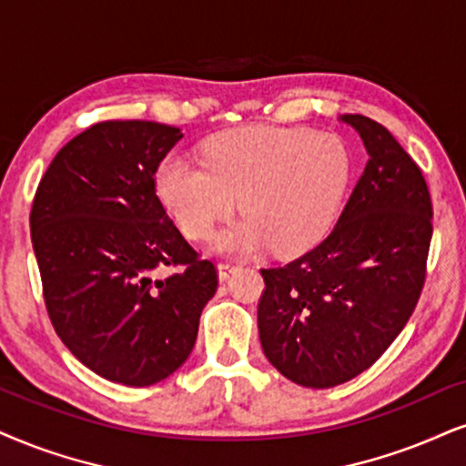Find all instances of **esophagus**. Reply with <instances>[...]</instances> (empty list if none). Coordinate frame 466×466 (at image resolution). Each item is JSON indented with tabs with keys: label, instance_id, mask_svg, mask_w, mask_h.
<instances>
[{
	"label": "esophagus",
	"instance_id": "esophagus-1",
	"mask_svg": "<svg viewBox=\"0 0 466 466\" xmlns=\"http://www.w3.org/2000/svg\"><path fill=\"white\" fill-rule=\"evenodd\" d=\"M233 269H235L233 263H228V261L218 263V277H220V280H227L228 277H231Z\"/></svg>",
	"mask_w": 466,
	"mask_h": 466
}]
</instances>
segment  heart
I'll return each instance as SVG.
<instances>
[{
    "label": "heart",
    "mask_w": 466,
    "mask_h": 466,
    "mask_svg": "<svg viewBox=\"0 0 466 466\" xmlns=\"http://www.w3.org/2000/svg\"><path fill=\"white\" fill-rule=\"evenodd\" d=\"M352 175L346 142L309 129L248 127L205 147V162L170 153L155 170L159 198L189 238L205 239L238 207L246 218L220 233L222 252H294L329 228Z\"/></svg>",
    "instance_id": "obj_1"
}]
</instances>
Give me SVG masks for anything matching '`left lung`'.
I'll list each match as a JSON object with an SVG mask.
<instances>
[{"mask_svg": "<svg viewBox=\"0 0 466 466\" xmlns=\"http://www.w3.org/2000/svg\"><path fill=\"white\" fill-rule=\"evenodd\" d=\"M367 164L324 242L266 280L257 321L263 354L291 382L330 389L384 354L426 280L432 200L419 166L376 120L343 114Z\"/></svg>", "mask_w": 466, "mask_h": 466, "instance_id": "obj_1", "label": "left lung"}]
</instances>
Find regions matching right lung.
<instances>
[{
	"label": "right lung",
	"mask_w": 466,
	"mask_h": 466,
	"mask_svg": "<svg viewBox=\"0 0 466 466\" xmlns=\"http://www.w3.org/2000/svg\"><path fill=\"white\" fill-rule=\"evenodd\" d=\"M183 137L151 120H106L57 151L30 231L51 324L106 380L148 387L186 363L218 272L166 214L155 170ZM179 265L155 281L157 267Z\"/></svg>",
	"instance_id": "right-lung-1"
}]
</instances>
